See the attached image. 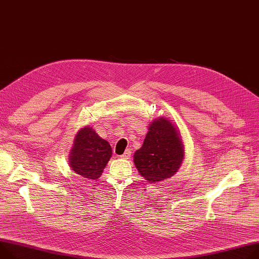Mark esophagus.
Instances as JSON below:
<instances>
[{
  "mask_svg": "<svg viewBox=\"0 0 259 259\" xmlns=\"http://www.w3.org/2000/svg\"><path fill=\"white\" fill-rule=\"evenodd\" d=\"M130 156H131V150L127 149V150L125 151V153H124L123 155H121L120 157H121L122 159H129V158H130Z\"/></svg>",
  "mask_w": 259,
  "mask_h": 259,
  "instance_id": "1",
  "label": "esophagus"
}]
</instances>
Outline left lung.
Returning <instances> with one entry per match:
<instances>
[{
  "label": "left lung",
  "instance_id": "8db88e82",
  "mask_svg": "<svg viewBox=\"0 0 259 259\" xmlns=\"http://www.w3.org/2000/svg\"><path fill=\"white\" fill-rule=\"evenodd\" d=\"M143 147L134 153L139 175L150 183L170 179L181 167L185 147L179 128L167 117L151 122Z\"/></svg>",
  "mask_w": 259,
  "mask_h": 259
}]
</instances>
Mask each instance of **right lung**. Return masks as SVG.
Here are the masks:
<instances>
[{
    "label": "right lung",
    "mask_w": 259,
    "mask_h": 259,
    "mask_svg": "<svg viewBox=\"0 0 259 259\" xmlns=\"http://www.w3.org/2000/svg\"><path fill=\"white\" fill-rule=\"evenodd\" d=\"M111 155L107 140L101 138L92 127L84 126L74 137L69 154V166L85 179L96 180L102 175Z\"/></svg>",
    "instance_id": "right-lung-1"
}]
</instances>
